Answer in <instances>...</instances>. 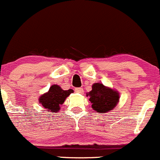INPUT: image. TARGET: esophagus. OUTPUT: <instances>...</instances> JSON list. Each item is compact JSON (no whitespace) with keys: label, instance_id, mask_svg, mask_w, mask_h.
Returning <instances> with one entry per match:
<instances>
[{"label":"esophagus","instance_id":"1","mask_svg":"<svg viewBox=\"0 0 160 160\" xmlns=\"http://www.w3.org/2000/svg\"><path fill=\"white\" fill-rule=\"evenodd\" d=\"M75 92L76 93H80V94H82V93L84 92V90H83V88H75Z\"/></svg>","mask_w":160,"mask_h":160}]
</instances>
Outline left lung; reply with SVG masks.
Wrapping results in <instances>:
<instances>
[{"mask_svg": "<svg viewBox=\"0 0 160 160\" xmlns=\"http://www.w3.org/2000/svg\"><path fill=\"white\" fill-rule=\"evenodd\" d=\"M89 96L92 108L99 113H107L113 110L119 102V92L106 87L102 83H94L92 90L86 94Z\"/></svg>", "mask_w": 160, "mask_h": 160, "instance_id": "left-lung-1", "label": "left lung"}]
</instances>
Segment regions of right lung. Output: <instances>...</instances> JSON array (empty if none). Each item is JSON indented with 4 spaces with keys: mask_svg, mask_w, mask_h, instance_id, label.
<instances>
[{
    "mask_svg": "<svg viewBox=\"0 0 160 160\" xmlns=\"http://www.w3.org/2000/svg\"><path fill=\"white\" fill-rule=\"evenodd\" d=\"M72 92L74 91L71 88L63 90L59 85H53L47 92L39 97V102L47 110L46 111H50L52 113H57L60 110V106L64 103L66 98Z\"/></svg>",
    "mask_w": 160,
    "mask_h": 160,
    "instance_id": "right-lung-1",
    "label": "right lung"
}]
</instances>
